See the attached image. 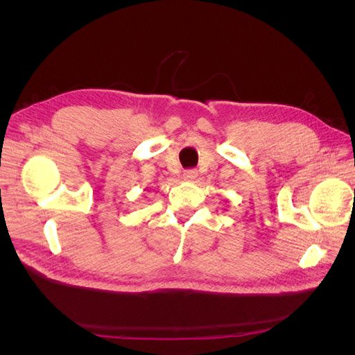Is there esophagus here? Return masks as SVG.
Here are the masks:
<instances>
[{
    "label": "esophagus",
    "mask_w": 355,
    "mask_h": 355,
    "mask_svg": "<svg viewBox=\"0 0 355 355\" xmlns=\"http://www.w3.org/2000/svg\"><path fill=\"white\" fill-rule=\"evenodd\" d=\"M197 176H198V171L194 170V168L187 170L185 173H184V179H185V180H194Z\"/></svg>",
    "instance_id": "obj_1"
}]
</instances>
